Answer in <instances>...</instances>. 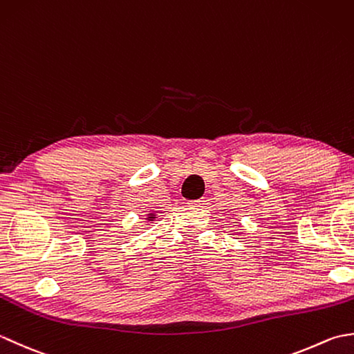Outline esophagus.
<instances>
[{
	"mask_svg": "<svg viewBox=\"0 0 354 354\" xmlns=\"http://www.w3.org/2000/svg\"><path fill=\"white\" fill-rule=\"evenodd\" d=\"M189 205H190V207H202V205H205V201H204V199L190 201V202H189Z\"/></svg>",
	"mask_w": 354,
	"mask_h": 354,
	"instance_id": "34e87169",
	"label": "esophagus"
}]
</instances>
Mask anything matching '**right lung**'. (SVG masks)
<instances>
[{"label": "right lung", "mask_w": 354, "mask_h": 354, "mask_svg": "<svg viewBox=\"0 0 354 354\" xmlns=\"http://www.w3.org/2000/svg\"><path fill=\"white\" fill-rule=\"evenodd\" d=\"M156 212H149V214L146 216V221L147 222H152V221H155L156 219V214H155Z\"/></svg>", "instance_id": "1"}]
</instances>
